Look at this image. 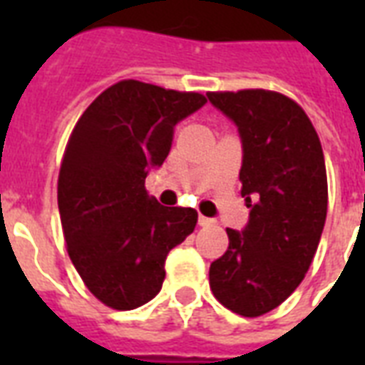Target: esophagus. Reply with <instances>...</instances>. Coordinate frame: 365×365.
<instances>
[{
  "label": "esophagus",
  "mask_w": 365,
  "mask_h": 365,
  "mask_svg": "<svg viewBox=\"0 0 365 365\" xmlns=\"http://www.w3.org/2000/svg\"><path fill=\"white\" fill-rule=\"evenodd\" d=\"M212 223H214V220H212V217L199 216V225H200V227H208V225H212Z\"/></svg>",
  "instance_id": "1"
}]
</instances>
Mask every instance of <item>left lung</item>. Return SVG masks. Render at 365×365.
<instances>
[{"mask_svg": "<svg viewBox=\"0 0 365 365\" xmlns=\"http://www.w3.org/2000/svg\"><path fill=\"white\" fill-rule=\"evenodd\" d=\"M242 143L240 193L250 208L242 231L227 229V252L210 265L223 307L261 317L305 278L328 212L326 163L312 123L294 100L271 91L208 93Z\"/></svg>", "mask_w": 365, "mask_h": 365, "instance_id": "1", "label": "left lung"}]
</instances>
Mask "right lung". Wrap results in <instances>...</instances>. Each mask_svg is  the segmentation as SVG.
I'll return each mask as SVG.
<instances>
[{"mask_svg": "<svg viewBox=\"0 0 365 365\" xmlns=\"http://www.w3.org/2000/svg\"><path fill=\"white\" fill-rule=\"evenodd\" d=\"M206 104L134 79L88 106L71 132L58 176L68 254L87 288L117 311L159 294L166 255L197 225V212L163 206L145 191L170 151L174 126Z\"/></svg>", "mask_w": 365, "mask_h": 365, "instance_id": "1", "label": "right lung"}]
</instances>
